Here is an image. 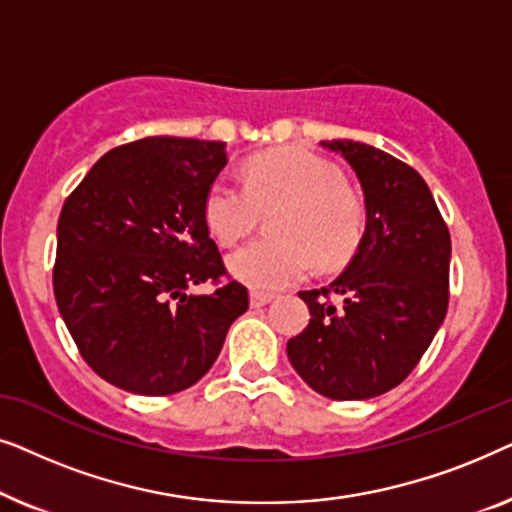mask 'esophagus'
I'll return each instance as SVG.
<instances>
[{
	"mask_svg": "<svg viewBox=\"0 0 512 512\" xmlns=\"http://www.w3.org/2000/svg\"><path fill=\"white\" fill-rule=\"evenodd\" d=\"M272 298H275V293H268V291H251V293H249V303H251V307H263V305H268Z\"/></svg>",
	"mask_w": 512,
	"mask_h": 512,
	"instance_id": "1",
	"label": "esophagus"
}]
</instances>
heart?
Returning a JSON list of instances; mask_svg holds the SVG:
<instances>
[{
    "label": "heart",
    "mask_w": 512,
    "mask_h": 512,
    "mask_svg": "<svg viewBox=\"0 0 512 512\" xmlns=\"http://www.w3.org/2000/svg\"><path fill=\"white\" fill-rule=\"evenodd\" d=\"M272 240H256L228 258V272L251 289L296 284L319 263H340L359 244L363 202L342 184L338 167L307 149H279L249 160L244 184L216 177L205 195L209 233L223 247L247 237L272 212Z\"/></svg>",
    "instance_id": "b5f03b06"
}]
</instances>
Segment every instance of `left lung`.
Wrapping results in <instances>:
<instances>
[{
  "label": "left lung",
  "mask_w": 512,
  "mask_h": 512,
  "mask_svg": "<svg viewBox=\"0 0 512 512\" xmlns=\"http://www.w3.org/2000/svg\"><path fill=\"white\" fill-rule=\"evenodd\" d=\"M359 179L366 230L345 272L300 291L305 331L286 342L291 366L333 401L387 394L412 373L447 314L452 242L426 181L410 165L354 139L321 142ZM338 295L342 306L330 303Z\"/></svg>",
  "instance_id": "8db88e82"
}]
</instances>
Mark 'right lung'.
<instances>
[{"label": "right lung", "instance_id": "obj_1", "mask_svg": "<svg viewBox=\"0 0 512 512\" xmlns=\"http://www.w3.org/2000/svg\"><path fill=\"white\" fill-rule=\"evenodd\" d=\"M228 163L226 144L146 137L90 167L62 205L53 291L90 368L118 389L170 396L219 356L249 293L188 286L226 275L205 221V195Z\"/></svg>", "mask_w": 512, "mask_h": 512}]
</instances>
